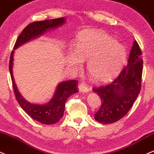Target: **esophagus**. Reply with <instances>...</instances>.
Masks as SVG:
<instances>
[{"instance_id":"obj_1","label":"esophagus","mask_w":154,"mask_h":154,"mask_svg":"<svg viewBox=\"0 0 154 154\" xmlns=\"http://www.w3.org/2000/svg\"><path fill=\"white\" fill-rule=\"evenodd\" d=\"M79 89L80 92H87L89 91V87L85 83H82L79 85Z\"/></svg>"}]
</instances>
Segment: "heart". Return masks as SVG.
<instances>
[{
  "label": "heart",
  "mask_w": 154,
  "mask_h": 154,
  "mask_svg": "<svg viewBox=\"0 0 154 154\" xmlns=\"http://www.w3.org/2000/svg\"><path fill=\"white\" fill-rule=\"evenodd\" d=\"M127 51L114 38L100 30L84 32L79 36L75 50L69 52L67 64L72 70L82 68L87 61V71L91 80L106 82L123 68Z\"/></svg>",
  "instance_id": "heart-1"
}]
</instances>
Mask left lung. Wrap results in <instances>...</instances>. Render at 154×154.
<instances>
[{
  "label": "left lung",
  "instance_id": "left-lung-1",
  "mask_svg": "<svg viewBox=\"0 0 154 154\" xmlns=\"http://www.w3.org/2000/svg\"><path fill=\"white\" fill-rule=\"evenodd\" d=\"M142 51L136 41L133 43L128 63L111 82L92 89L101 98L102 105L94 114L100 123L118 122L132 107L141 89L143 74Z\"/></svg>",
  "mask_w": 154,
  "mask_h": 154
}]
</instances>
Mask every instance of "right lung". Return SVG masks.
Listing matches in <instances>:
<instances>
[{
    "label": "right lung",
    "mask_w": 154,
    "mask_h": 154,
    "mask_svg": "<svg viewBox=\"0 0 154 154\" xmlns=\"http://www.w3.org/2000/svg\"><path fill=\"white\" fill-rule=\"evenodd\" d=\"M64 22H65V19L62 17V18H57L54 20L33 22L29 24L27 27L24 28V30L18 36L14 46V49H16L18 46L25 44L30 39L35 38L37 36L42 35L49 29L54 28L59 25H63ZM13 54L14 51H12L9 60V71L11 74L14 92L16 100L18 103L31 118L40 123L49 125V124H53L58 122L60 119L63 116L67 99L71 94L78 92V89H79L77 87L78 81H66L59 84L54 97L47 104H32L26 101L22 97L15 84L13 74H12Z\"/></svg>",
    "instance_id": "obj_1"
}]
</instances>
